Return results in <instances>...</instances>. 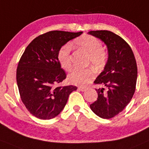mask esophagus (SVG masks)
<instances>
[{
  "label": "esophagus",
  "mask_w": 149,
  "mask_h": 149,
  "mask_svg": "<svg viewBox=\"0 0 149 149\" xmlns=\"http://www.w3.org/2000/svg\"><path fill=\"white\" fill-rule=\"evenodd\" d=\"M78 89L79 90V91H82V92H84V91H86V88L85 87H79Z\"/></svg>",
  "instance_id": "34e87169"
}]
</instances>
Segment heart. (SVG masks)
<instances>
[{
    "instance_id": "1",
    "label": "heart",
    "mask_w": 149,
    "mask_h": 149,
    "mask_svg": "<svg viewBox=\"0 0 149 149\" xmlns=\"http://www.w3.org/2000/svg\"><path fill=\"white\" fill-rule=\"evenodd\" d=\"M75 45L84 52L89 54V63L97 70L102 69L107 62L108 55L102 49V44L95 36L85 34L74 41ZM71 45L65 44L61 47L58 52V61L61 66L66 70L72 67ZM95 77V72L92 68L75 69L68 75V80L71 84L84 86L91 81Z\"/></svg>"
}]
</instances>
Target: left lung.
Instances as JSON below:
<instances>
[{"instance_id": "obj_1", "label": "left lung", "mask_w": 149, "mask_h": 149, "mask_svg": "<svg viewBox=\"0 0 149 149\" xmlns=\"http://www.w3.org/2000/svg\"><path fill=\"white\" fill-rule=\"evenodd\" d=\"M107 45L108 58L104 71L94 81L106 87L95 89L97 100L90 105L97 116L110 119L121 113L131 102L136 88L137 67L130 45L120 36L108 30L91 31Z\"/></svg>"}]
</instances>
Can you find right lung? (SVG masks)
<instances>
[{"instance_id": "1", "label": "right lung", "mask_w": 149, "mask_h": 149, "mask_svg": "<svg viewBox=\"0 0 149 149\" xmlns=\"http://www.w3.org/2000/svg\"><path fill=\"white\" fill-rule=\"evenodd\" d=\"M83 32L50 31L39 35L27 45L18 62L16 81L23 104L32 115L50 119L59 114L77 88L54 87L66 78L58 61L61 47Z\"/></svg>"}]
</instances>
